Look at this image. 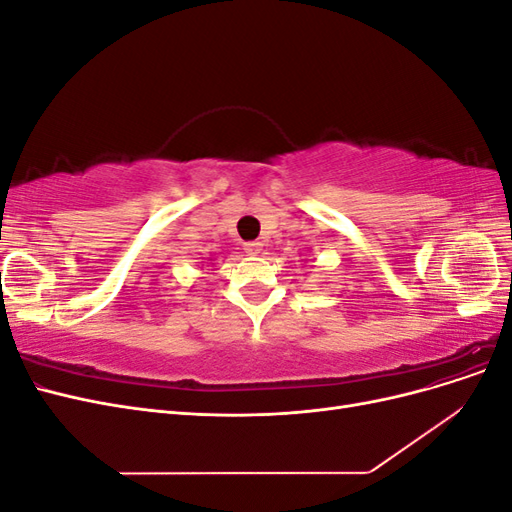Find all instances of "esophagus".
<instances>
[{"label": "esophagus", "mask_w": 512, "mask_h": 512, "mask_svg": "<svg viewBox=\"0 0 512 512\" xmlns=\"http://www.w3.org/2000/svg\"><path fill=\"white\" fill-rule=\"evenodd\" d=\"M243 250L250 254V256H258L260 252H262V243L260 241H247L245 245H243Z\"/></svg>", "instance_id": "obj_1"}]
</instances>
